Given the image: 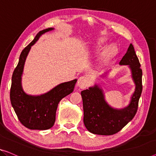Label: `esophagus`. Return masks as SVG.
Masks as SVG:
<instances>
[{"instance_id":"1","label":"esophagus","mask_w":156,"mask_h":156,"mask_svg":"<svg viewBox=\"0 0 156 156\" xmlns=\"http://www.w3.org/2000/svg\"><path fill=\"white\" fill-rule=\"evenodd\" d=\"M89 78L87 76H81V77L79 78L78 80V85L81 89H85L89 85Z\"/></svg>"}]
</instances>
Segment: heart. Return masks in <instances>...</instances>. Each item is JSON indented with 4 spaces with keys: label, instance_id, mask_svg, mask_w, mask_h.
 Segmentation results:
<instances>
[{
    "label": "heart",
    "instance_id": "heart-1",
    "mask_svg": "<svg viewBox=\"0 0 156 156\" xmlns=\"http://www.w3.org/2000/svg\"><path fill=\"white\" fill-rule=\"evenodd\" d=\"M103 44H104V41H100V42H99V43H98V45H103Z\"/></svg>",
    "mask_w": 156,
    "mask_h": 156
}]
</instances>
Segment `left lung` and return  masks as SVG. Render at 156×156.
Instances as JSON below:
<instances>
[{
	"instance_id": "8db88e82",
	"label": "left lung",
	"mask_w": 156,
	"mask_h": 156,
	"mask_svg": "<svg viewBox=\"0 0 156 156\" xmlns=\"http://www.w3.org/2000/svg\"><path fill=\"white\" fill-rule=\"evenodd\" d=\"M120 65H128L135 83V91L127 107L115 109L107 104L103 90L95 85L81 92L85 126L89 132L99 135H112L120 131L133 119L142 92V70L132 44L120 60Z\"/></svg>"
}]
</instances>
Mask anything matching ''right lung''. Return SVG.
Returning <instances> with one entry per match:
<instances>
[{
	"instance_id": "obj_1",
	"label": "right lung",
	"mask_w": 156,
	"mask_h": 156,
	"mask_svg": "<svg viewBox=\"0 0 156 156\" xmlns=\"http://www.w3.org/2000/svg\"><path fill=\"white\" fill-rule=\"evenodd\" d=\"M53 28L42 30L21 52L17 67L12 77L10 101L21 123L30 129L45 130L55 124L58 104L73 91L77 80L63 83L56 86L45 94L32 96L26 94L22 87V75L25 60L31 46L36 43L42 34L53 30Z\"/></svg>"
}]
</instances>
